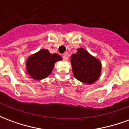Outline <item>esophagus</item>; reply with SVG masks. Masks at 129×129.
Segmentation results:
<instances>
[{"mask_svg": "<svg viewBox=\"0 0 129 129\" xmlns=\"http://www.w3.org/2000/svg\"><path fill=\"white\" fill-rule=\"evenodd\" d=\"M63 60L65 61H68V56L67 54H64L63 56Z\"/></svg>", "mask_w": 129, "mask_h": 129, "instance_id": "esophagus-1", "label": "esophagus"}]
</instances>
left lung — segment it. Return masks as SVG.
<instances>
[{"label":"left lung","mask_w":129,"mask_h":129,"mask_svg":"<svg viewBox=\"0 0 129 129\" xmlns=\"http://www.w3.org/2000/svg\"><path fill=\"white\" fill-rule=\"evenodd\" d=\"M70 62L75 77L82 83L92 84L100 77L101 62L84 48H79L77 53L72 54Z\"/></svg>","instance_id":"1"}]
</instances>
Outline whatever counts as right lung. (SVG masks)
Listing matches in <instances>:
<instances>
[{
    "label": "right lung",
    "instance_id": "obj_1",
    "mask_svg": "<svg viewBox=\"0 0 129 129\" xmlns=\"http://www.w3.org/2000/svg\"><path fill=\"white\" fill-rule=\"evenodd\" d=\"M62 60L59 54H51L48 50L42 49L28 57L26 61L27 73L34 80L46 78L53 70L54 63Z\"/></svg>",
    "mask_w": 129,
    "mask_h": 129
}]
</instances>
